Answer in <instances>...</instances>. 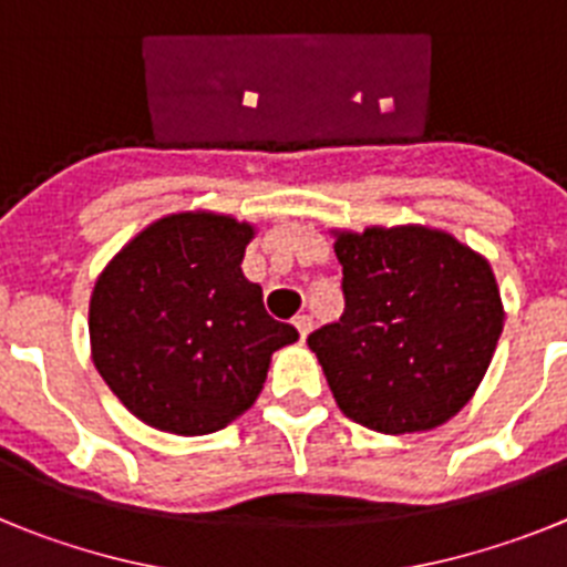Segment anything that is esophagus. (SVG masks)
Masks as SVG:
<instances>
[{
  "mask_svg": "<svg viewBox=\"0 0 567 567\" xmlns=\"http://www.w3.org/2000/svg\"><path fill=\"white\" fill-rule=\"evenodd\" d=\"M292 323H295V329H298L300 340H307V334L312 332V318H309V315H298V318H295Z\"/></svg>",
  "mask_w": 567,
  "mask_h": 567,
  "instance_id": "1",
  "label": "esophagus"
}]
</instances>
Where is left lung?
<instances>
[{"instance_id":"left-lung-1","label":"left lung","mask_w":567,"mask_h":567,"mask_svg":"<svg viewBox=\"0 0 567 567\" xmlns=\"http://www.w3.org/2000/svg\"><path fill=\"white\" fill-rule=\"evenodd\" d=\"M329 233L346 312L307 343L338 409L392 437L449 423L480 389L503 334L488 258L423 224Z\"/></svg>"}]
</instances>
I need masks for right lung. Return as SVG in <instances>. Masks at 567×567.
Returning a JSON list of instances; mask_svg holds the SVG:
<instances>
[{"mask_svg": "<svg viewBox=\"0 0 567 567\" xmlns=\"http://www.w3.org/2000/svg\"><path fill=\"white\" fill-rule=\"evenodd\" d=\"M255 233L227 213L182 209L135 233L99 272L90 358L150 429L218 432L252 409L272 354L298 340L240 269Z\"/></svg>", "mask_w": 567, "mask_h": 567, "instance_id": "right-lung-1", "label": "right lung"}]
</instances>
